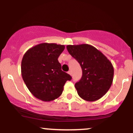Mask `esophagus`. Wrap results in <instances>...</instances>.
<instances>
[{
	"label": "esophagus",
	"mask_w": 133,
	"mask_h": 133,
	"mask_svg": "<svg viewBox=\"0 0 133 133\" xmlns=\"http://www.w3.org/2000/svg\"><path fill=\"white\" fill-rule=\"evenodd\" d=\"M68 74H69V75L71 76V75H72V72H71V71H68Z\"/></svg>",
	"instance_id": "34e87169"
}]
</instances>
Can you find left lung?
<instances>
[{"label":"left lung","mask_w":133,"mask_h":133,"mask_svg":"<svg viewBox=\"0 0 133 133\" xmlns=\"http://www.w3.org/2000/svg\"><path fill=\"white\" fill-rule=\"evenodd\" d=\"M66 47L82 70L81 79L75 84L79 97L89 102L99 99L112 83V63L101 52L89 44L68 45Z\"/></svg>","instance_id":"obj_1"}]
</instances>
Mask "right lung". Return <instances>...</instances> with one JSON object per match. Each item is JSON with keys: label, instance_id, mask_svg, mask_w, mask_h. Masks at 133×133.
<instances>
[{"label": "right lung", "instance_id": "1", "mask_svg": "<svg viewBox=\"0 0 133 133\" xmlns=\"http://www.w3.org/2000/svg\"><path fill=\"white\" fill-rule=\"evenodd\" d=\"M65 45L41 43L26 51L21 62V74L27 88L39 99L49 102L62 94L71 77L61 70L57 59Z\"/></svg>", "mask_w": 133, "mask_h": 133}]
</instances>
